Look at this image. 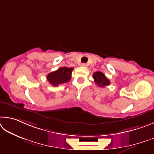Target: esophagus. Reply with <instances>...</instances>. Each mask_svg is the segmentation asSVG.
Segmentation results:
<instances>
[{"label":"esophagus","mask_w":154,"mask_h":154,"mask_svg":"<svg viewBox=\"0 0 154 154\" xmlns=\"http://www.w3.org/2000/svg\"><path fill=\"white\" fill-rule=\"evenodd\" d=\"M81 66L82 67H86V66H87V64H86V63H82Z\"/></svg>","instance_id":"esophagus-1"}]
</instances>
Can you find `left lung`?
<instances>
[{"label": "left lung", "mask_w": 154, "mask_h": 154, "mask_svg": "<svg viewBox=\"0 0 154 154\" xmlns=\"http://www.w3.org/2000/svg\"><path fill=\"white\" fill-rule=\"evenodd\" d=\"M93 78L96 85L99 87H105L107 85H110V81L109 79L103 73L101 72H96L93 73Z\"/></svg>", "instance_id": "obj_1"}]
</instances>
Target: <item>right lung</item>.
<instances>
[{"label":"right lung","instance_id":"1","mask_svg":"<svg viewBox=\"0 0 154 154\" xmlns=\"http://www.w3.org/2000/svg\"><path fill=\"white\" fill-rule=\"evenodd\" d=\"M73 69L72 67H59L57 70L51 72L47 75V80L54 87L68 82L71 79Z\"/></svg>","mask_w":154,"mask_h":154}]
</instances>
